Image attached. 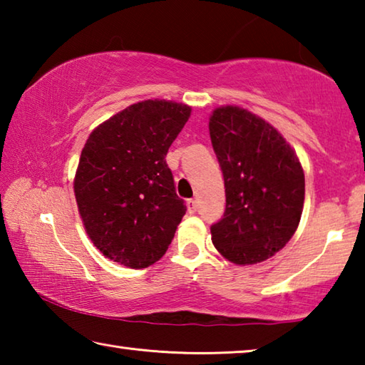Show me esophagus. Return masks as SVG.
<instances>
[{
	"instance_id": "esophagus-1",
	"label": "esophagus",
	"mask_w": 365,
	"mask_h": 365,
	"mask_svg": "<svg viewBox=\"0 0 365 365\" xmlns=\"http://www.w3.org/2000/svg\"><path fill=\"white\" fill-rule=\"evenodd\" d=\"M187 209H188L190 214H195L196 209H197V202L195 200H188L187 201Z\"/></svg>"
}]
</instances>
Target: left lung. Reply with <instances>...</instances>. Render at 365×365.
Here are the masks:
<instances>
[{
    "label": "left lung",
    "mask_w": 365,
    "mask_h": 365,
    "mask_svg": "<svg viewBox=\"0 0 365 365\" xmlns=\"http://www.w3.org/2000/svg\"><path fill=\"white\" fill-rule=\"evenodd\" d=\"M209 133L225 183V212L212 243L233 264L262 262L296 232L304 206V172L293 148L269 122L238 106H220Z\"/></svg>",
    "instance_id": "obj_1"
}]
</instances>
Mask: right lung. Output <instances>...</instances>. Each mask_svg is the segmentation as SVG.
Instances as JSON below:
<instances>
[{
  "mask_svg": "<svg viewBox=\"0 0 365 365\" xmlns=\"http://www.w3.org/2000/svg\"><path fill=\"white\" fill-rule=\"evenodd\" d=\"M191 108L146 100L98 125L80 154L73 193L103 256L130 269L165 255L185 215L165 156Z\"/></svg>",
  "mask_w": 365,
  "mask_h": 365,
  "instance_id": "obj_1",
  "label": "right lung"
}]
</instances>
